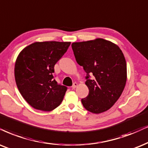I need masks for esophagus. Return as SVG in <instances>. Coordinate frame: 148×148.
Listing matches in <instances>:
<instances>
[{
    "label": "esophagus",
    "mask_w": 148,
    "mask_h": 148,
    "mask_svg": "<svg viewBox=\"0 0 148 148\" xmlns=\"http://www.w3.org/2000/svg\"><path fill=\"white\" fill-rule=\"evenodd\" d=\"M77 86H78V83H74V84H73V85H72V89H75V88H76L77 87Z\"/></svg>",
    "instance_id": "obj_1"
}]
</instances>
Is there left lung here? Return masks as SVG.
I'll return each instance as SVG.
<instances>
[{"instance_id":"8db88e82","label":"left lung","mask_w":148,"mask_h":148,"mask_svg":"<svg viewBox=\"0 0 148 148\" xmlns=\"http://www.w3.org/2000/svg\"><path fill=\"white\" fill-rule=\"evenodd\" d=\"M76 62L87 73L89 94L81 100L87 111L99 114L111 108L124 90L126 62L117 45L102 38L72 44ZM93 78H89V74Z\"/></svg>"}]
</instances>
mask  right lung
<instances>
[{
  "label": "right lung",
  "mask_w": 148,
  "mask_h": 148,
  "mask_svg": "<svg viewBox=\"0 0 148 148\" xmlns=\"http://www.w3.org/2000/svg\"><path fill=\"white\" fill-rule=\"evenodd\" d=\"M70 44L37 42L24 48L17 57L14 68L17 87L35 109L51 111L62 102L67 87L54 79V67Z\"/></svg>",
  "instance_id": "obj_1"
}]
</instances>
